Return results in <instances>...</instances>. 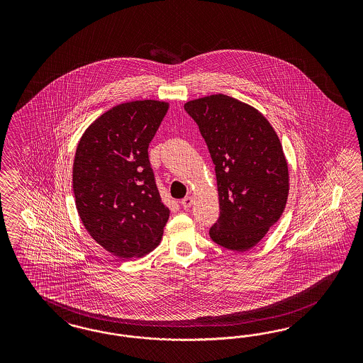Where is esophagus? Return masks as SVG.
I'll return each instance as SVG.
<instances>
[{
    "label": "esophagus",
    "instance_id": "34e87169",
    "mask_svg": "<svg viewBox=\"0 0 363 363\" xmlns=\"http://www.w3.org/2000/svg\"><path fill=\"white\" fill-rule=\"evenodd\" d=\"M181 203H182V208L184 209H189V208H191V205H193V197H190V196H187V197L184 198L182 201H181Z\"/></svg>",
    "mask_w": 363,
    "mask_h": 363
}]
</instances>
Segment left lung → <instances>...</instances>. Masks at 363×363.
I'll return each instance as SVG.
<instances>
[{
	"label": "left lung",
	"mask_w": 363,
	"mask_h": 363,
	"mask_svg": "<svg viewBox=\"0 0 363 363\" xmlns=\"http://www.w3.org/2000/svg\"><path fill=\"white\" fill-rule=\"evenodd\" d=\"M216 169L220 217L210 238L245 252L264 237L285 209L289 172L278 135L264 116L225 94L185 104Z\"/></svg>",
	"instance_id": "obj_1"
}]
</instances>
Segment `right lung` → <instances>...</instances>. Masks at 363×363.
Returning a JSON list of instances; mask_svg holds the SVG:
<instances>
[{
    "instance_id": "obj_1",
    "label": "right lung",
    "mask_w": 363,
    "mask_h": 363,
    "mask_svg": "<svg viewBox=\"0 0 363 363\" xmlns=\"http://www.w3.org/2000/svg\"><path fill=\"white\" fill-rule=\"evenodd\" d=\"M167 108L153 99L121 104L78 143L73 191L79 218L93 240L123 259L153 250L169 220L147 154Z\"/></svg>"
}]
</instances>
